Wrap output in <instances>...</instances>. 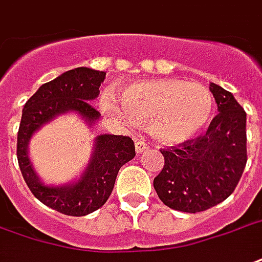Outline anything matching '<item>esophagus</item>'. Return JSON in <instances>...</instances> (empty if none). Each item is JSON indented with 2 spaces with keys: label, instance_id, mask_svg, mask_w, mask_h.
<instances>
[{
  "label": "esophagus",
  "instance_id": "34e87169",
  "mask_svg": "<svg viewBox=\"0 0 262 262\" xmlns=\"http://www.w3.org/2000/svg\"><path fill=\"white\" fill-rule=\"evenodd\" d=\"M135 147H136L137 154H140V152H143V151L148 150V144H147L144 140H136V143H135Z\"/></svg>",
  "mask_w": 262,
  "mask_h": 262
}]
</instances>
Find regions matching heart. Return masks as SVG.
<instances>
[{
	"label": "heart",
	"mask_w": 262,
	"mask_h": 262,
	"mask_svg": "<svg viewBox=\"0 0 262 262\" xmlns=\"http://www.w3.org/2000/svg\"><path fill=\"white\" fill-rule=\"evenodd\" d=\"M121 104L105 93L102 110L123 125L136 119L148 121L151 136L165 144L190 140L208 123L214 111V97L208 87L179 79H158L133 83L121 90Z\"/></svg>",
	"instance_id": "1"
}]
</instances>
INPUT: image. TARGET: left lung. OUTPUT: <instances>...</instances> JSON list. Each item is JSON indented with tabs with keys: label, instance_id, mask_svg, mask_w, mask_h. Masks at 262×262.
Returning <instances> with one entry per match:
<instances>
[{
	"label": "left lung",
	"instance_id": "left-lung-1",
	"mask_svg": "<svg viewBox=\"0 0 262 262\" xmlns=\"http://www.w3.org/2000/svg\"><path fill=\"white\" fill-rule=\"evenodd\" d=\"M210 92L220 114L204 136L161 150L165 164L154 179V189L172 210L195 214L220 204L233 193L245 170V110L218 84L210 83Z\"/></svg>",
	"mask_w": 262,
	"mask_h": 262
}]
</instances>
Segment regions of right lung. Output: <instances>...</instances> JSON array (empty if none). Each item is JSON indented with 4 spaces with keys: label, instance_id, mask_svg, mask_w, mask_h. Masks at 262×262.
Masks as SVG:
<instances>
[{
    "label": "right lung",
    "instance_id": "obj_1",
    "mask_svg": "<svg viewBox=\"0 0 262 262\" xmlns=\"http://www.w3.org/2000/svg\"><path fill=\"white\" fill-rule=\"evenodd\" d=\"M105 75L92 68H75L40 86L23 106L17 132L19 168L34 197L61 214L84 216L102 207L111 195L121 166L136 156L130 137L100 135L94 140L86 169L71 183L46 185L33 168L29 141L46 123L68 112H76L92 127L98 122L101 114L90 102L100 94Z\"/></svg>",
    "mask_w": 262,
    "mask_h": 262
}]
</instances>
